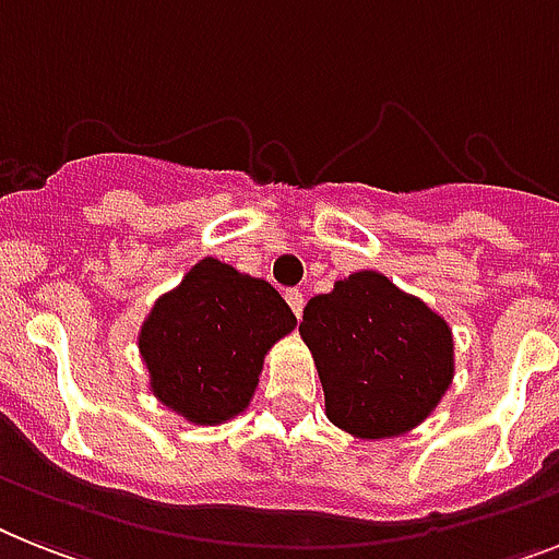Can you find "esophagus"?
Segmentation results:
<instances>
[{
	"label": "esophagus",
	"instance_id": "obj_1",
	"mask_svg": "<svg viewBox=\"0 0 559 559\" xmlns=\"http://www.w3.org/2000/svg\"><path fill=\"white\" fill-rule=\"evenodd\" d=\"M285 299H288L290 311L297 313V320H299V313H302V308H306V294H302L299 288H288L285 290Z\"/></svg>",
	"mask_w": 559,
	"mask_h": 559
}]
</instances>
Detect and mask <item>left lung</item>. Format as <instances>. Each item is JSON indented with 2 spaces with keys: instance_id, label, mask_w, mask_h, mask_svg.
I'll return each instance as SVG.
<instances>
[{
  "instance_id": "left-lung-1",
  "label": "left lung",
  "mask_w": 559,
  "mask_h": 559,
  "mask_svg": "<svg viewBox=\"0 0 559 559\" xmlns=\"http://www.w3.org/2000/svg\"><path fill=\"white\" fill-rule=\"evenodd\" d=\"M299 334L320 371L329 419L362 440L412 431L454 377L445 320L377 271H357L308 299Z\"/></svg>"
}]
</instances>
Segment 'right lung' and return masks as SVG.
<instances>
[{
	"mask_svg": "<svg viewBox=\"0 0 559 559\" xmlns=\"http://www.w3.org/2000/svg\"><path fill=\"white\" fill-rule=\"evenodd\" d=\"M297 317L265 280L205 257L156 299L140 331L151 389L200 426L246 412L271 345Z\"/></svg>",
	"mask_w": 559,
	"mask_h": 559,
	"instance_id": "add662e5",
	"label": "right lung"
}]
</instances>
